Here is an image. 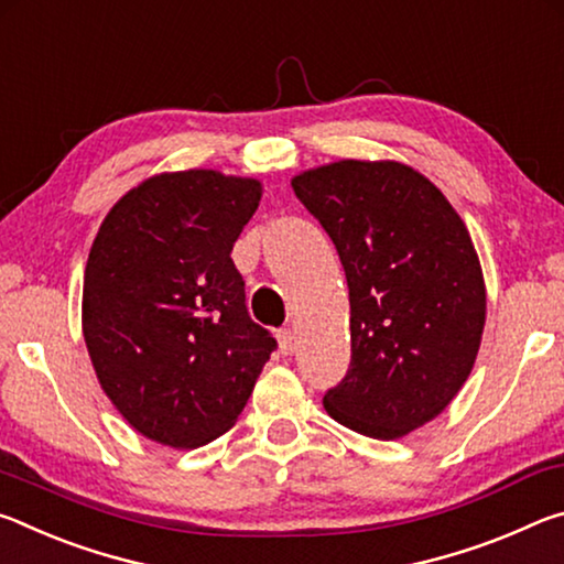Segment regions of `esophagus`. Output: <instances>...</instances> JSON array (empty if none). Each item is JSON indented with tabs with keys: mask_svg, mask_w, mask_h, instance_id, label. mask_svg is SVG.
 <instances>
[{
	"mask_svg": "<svg viewBox=\"0 0 564 564\" xmlns=\"http://www.w3.org/2000/svg\"><path fill=\"white\" fill-rule=\"evenodd\" d=\"M279 350H281V356H293V350H295V336H293V330L291 328H283V330H279Z\"/></svg>",
	"mask_w": 564,
	"mask_h": 564,
	"instance_id": "esophagus-1",
	"label": "esophagus"
}]
</instances>
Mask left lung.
Wrapping results in <instances>:
<instances>
[{
	"instance_id": "obj_1",
	"label": "left lung",
	"mask_w": 564,
	"mask_h": 564,
	"mask_svg": "<svg viewBox=\"0 0 564 564\" xmlns=\"http://www.w3.org/2000/svg\"><path fill=\"white\" fill-rule=\"evenodd\" d=\"M291 186L336 243L350 295V368L323 408L360 435L403 437L443 413L477 358L473 238L443 191L398 161L343 159Z\"/></svg>"
}]
</instances>
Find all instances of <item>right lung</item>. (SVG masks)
Here are the masks:
<instances>
[{"instance_id": "1", "label": "right lung", "mask_w": 564, "mask_h": 564, "mask_svg": "<svg viewBox=\"0 0 564 564\" xmlns=\"http://www.w3.org/2000/svg\"><path fill=\"white\" fill-rule=\"evenodd\" d=\"M261 194V181L212 169L159 174L94 238L84 340L101 390L149 441L184 451L231 431L271 358L231 261Z\"/></svg>"}]
</instances>
